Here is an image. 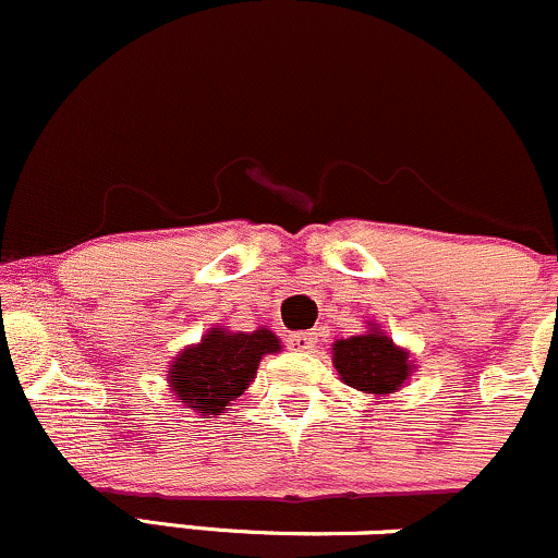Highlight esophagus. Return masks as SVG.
Instances as JSON below:
<instances>
[{"mask_svg": "<svg viewBox=\"0 0 558 558\" xmlns=\"http://www.w3.org/2000/svg\"><path fill=\"white\" fill-rule=\"evenodd\" d=\"M289 341H291L293 349L304 352V349L315 347V333H310V330H296V333H291Z\"/></svg>", "mask_w": 558, "mask_h": 558, "instance_id": "34e87169", "label": "esophagus"}]
</instances>
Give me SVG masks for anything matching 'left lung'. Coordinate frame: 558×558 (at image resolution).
Here are the masks:
<instances>
[{"label": "left lung", "instance_id": "8db88e82", "mask_svg": "<svg viewBox=\"0 0 558 558\" xmlns=\"http://www.w3.org/2000/svg\"><path fill=\"white\" fill-rule=\"evenodd\" d=\"M333 365L347 387L373 397L391 395L413 373L408 349L397 347L373 323L368 333L333 341Z\"/></svg>", "mask_w": 558, "mask_h": 558}]
</instances>
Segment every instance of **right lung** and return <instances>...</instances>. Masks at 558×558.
Instances as JSON below:
<instances>
[{"label": "right lung", "instance_id": "1", "mask_svg": "<svg viewBox=\"0 0 558 558\" xmlns=\"http://www.w3.org/2000/svg\"><path fill=\"white\" fill-rule=\"evenodd\" d=\"M272 352H280V339L269 328L251 333L211 328L198 344L177 354L167 371L169 387L177 400L214 418L248 389L262 357Z\"/></svg>", "mask_w": 558, "mask_h": 558}]
</instances>
